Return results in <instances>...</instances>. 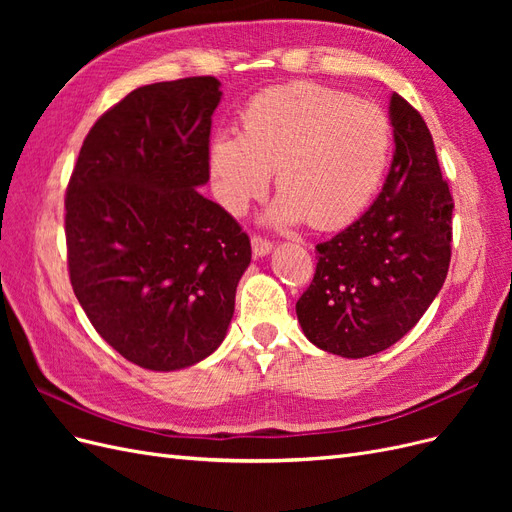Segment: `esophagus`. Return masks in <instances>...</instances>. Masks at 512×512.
Returning a JSON list of instances; mask_svg holds the SVG:
<instances>
[{"mask_svg":"<svg viewBox=\"0 0 512 512\" xmlns=\"http://www.w3.org/2000/svg\"><path fill=\"white\" fill-rule=\"evenodd\" d=\"M271 250H273V243L271 241L262 239V237H252V252H254L256 258L267 256Z\"/></svg>","mask_w":512,"mask_h":512,"instance_id":"34e87169","label":"esophagus"}]
</instances>
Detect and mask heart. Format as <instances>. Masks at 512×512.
Returning <instances> with one entry per match:
<instances>
[{"mask_svg":"<svg viewBox=\"0 0 512 512\" xmlns=\"http://www.w3.org/2000/svg\"><path fill=\"white\" fill-rule=\"evenodd\" d=\"M393 151L384 108L327 85L297 81L269 87L241 113V134L222 130L209 143L218 203L241 215L267 190L271 170L280 194L267 218L277 226L309 220L346 226L378 194Z\"/></svg>","mask_w":512,"mask_h":512,"instance_id":"b5f03b06","label":"heart"}]
</instances>
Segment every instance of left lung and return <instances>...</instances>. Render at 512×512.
Returning <instances> with one entry per match:
<instances>
[{
  "mask_svg": "<svg viewBox=\"0 0 512 512\" xmlns=\"http://www.w3.org/2000/svg\"><path fill=\"white\" fill-rule=\"evenodd\" d=\"M389 119L395 151L380 196L316 245L314 280L297 301L309 342L346 359L399 342L438 297L451 262L453 196L427 123L395 91Z\"/></svg>",
  "mask_w": 512,
  "mask_h": 512,
  "instance_id": "left-lung-1",
  "label": "left lung"
}]
</instances>
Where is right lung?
I'll return each mask as SVG.
<instances>
[{
    "label": "right lung",
    "mask_w": 512,
    "mask_h": 512,
    "mask_svg": "<svg viewBox=\"0 0 512 512\" xmlns=\"http://www.w3.org/2000/svg\"><path fill=\"white\" fill-rule=\"evenodd\" d=\"M213 76L134 89L89 130L66 192L70 282L89 322L151 371L196 365L235 314L250 237L213 200Z\"/></svg>",
    "instance_id": "obj_1"
}]
</instances>
